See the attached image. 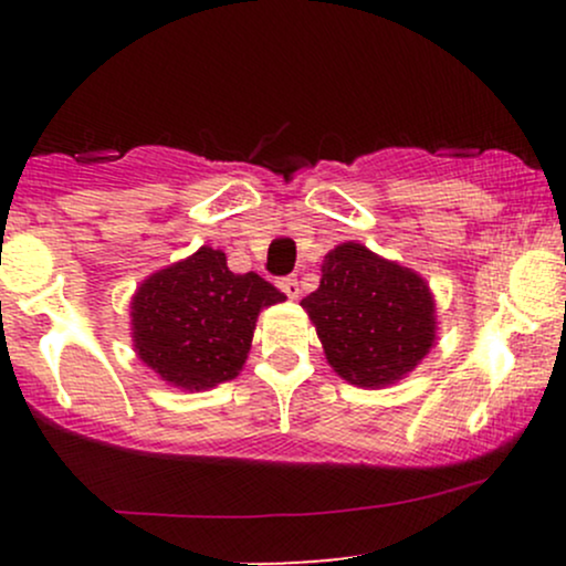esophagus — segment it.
Here are the masks:
<instances>
[{
	"label": "esophagus",
	"mask_w": 566,
	"mask_h": 566,
	"mask_svg": "<svg viewBox=\"0 0 566 566\" xmlns=\"http://www.w3.org/2000/svg\"><path fill=\"white\" fill-rule=\"evenodd\" d=\"M279 287H282V292L290 297V301H295V297L301 295V284H297V276H284L282 282H279Z\"/></svg>",
	"instance_id": "esophagus-1"
}]
</instances>
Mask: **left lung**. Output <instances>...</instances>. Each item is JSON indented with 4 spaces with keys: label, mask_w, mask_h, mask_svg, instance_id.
Returning a JSON list of instances; mask_svg holds the SVG:
<instances>
[{
    "label": "left lung",
    "mask_w": 566,
    "mask_h": 566,
    "mask_svg": "<svg viewBox=\"0 0 566 566\" xmlns=\"http://www.w3.org/2000/svg\"><path fill=\"white\" fill-rule=\"evenodd\" d=\"M301 305L343 380L378 388L412 373L433 346V297L415 271L346 242L324 255L319 290Z\"/></svg>",
    "instance_id": "8db88e82"
}]
</instances>
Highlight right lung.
Returning a JSON list of instances; mask_svg holds the SVG:
<instances>
[{
  "instance_id": "add662e5",
  "label": "right lung",
  "mask_w": 566,
  "mask_h": 566,
  "mask_svg": "<svg viewBox=\"0 0 566 566\" xmlns=\"http://www.w3.org/2000/svg\"><path fill=\"white\" fill-rule=\"evenodd\" d=\"M284 292L258 274H233L226 255L201 247L148 276L133 297L135 350L161 380L201 391L237 378L261 308Z\"/></svg>"
}]
</instances>
